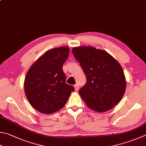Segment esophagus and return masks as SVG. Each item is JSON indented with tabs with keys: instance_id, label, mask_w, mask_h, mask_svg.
Returning a JSON list of instances; mask_svg holds the SVG:
<instances>
[{
	"instance_id": "34e87169",
	"label": "esophagus",
	"mask_w": 146,
	"mask_h": 146,
	"mask_svg": "<svg viewBox=\"0 0 146 146\" xmlns=\"http://www.w3.org/2000/svg\"><path fill=\"white\" fill-rule=\"evenodd\" d=\"M74 88H75V91H76V92H78V91L79 89V85L77 84L74 85Z\"/></svg>"
}]
</instances>
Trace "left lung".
<instances>
[{
  "instance_id": "1",
  "label": "left lung",
  "mask_w": 146,
  "mask_h": 146,
  "mask_svg": "<svg viewBox=\"0 0 146 146\" xmlns=\"http://www.w3.org/2000/svg\"><path fill=\"white\" fill-rule=\"evenodd\" d=\"M86 77V83L79 93L87 106L97 112H105L119 102L126 90L121 66L107 51L92 46L72 49Z\"/></svg>"
}]
</instances>
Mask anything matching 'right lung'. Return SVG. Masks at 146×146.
Returning <instances> with one entry per match:
<instances>
[{"mask_svg":"<svg viewBox=\"0 0 146 146\" xmlns=\"http://www.w3.org/2000/svg\"><path fill=\"white\" fill-rule=\"evenodd\" d=\"M65 46L49 49L27 73L25 93L33 107L44 114L58 111L67 103L74 88L66 83L63 65L68 57Z\"/></svg>","mask_w":146,"mask_h":146,"instance_id":"right-lung-1","label":"right lung"}]
</instances>
